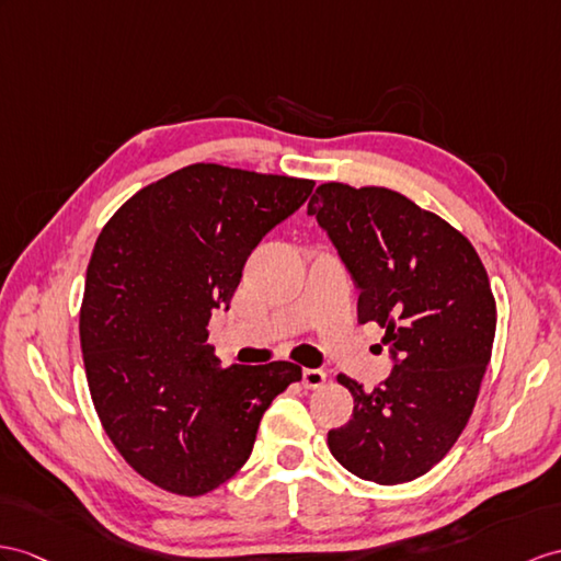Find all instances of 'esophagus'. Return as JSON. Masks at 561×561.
<instances>
[{
  "label": "esophagus",
  "instance_id": "esophagus-1",
  "mask_svg": "<svg viewBox=\"0 0 561 561\" xmlns=\"http://www.w3.org/2000/svg\"><path fill=\"white\" fill-rule=\"evenodd\" d=\"M302 383H305V388H311V390L321 388L325 383V371L323 368H305Z\"/></svg>",
  "mask_w": 561,
  "mask_h": 561
}]
</instances>
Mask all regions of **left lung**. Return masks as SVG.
Instances as JSON below:
<instances>
[{
  "mask_svg": "<svg viewBox=\"0 0 561 561\" xmlns=\"http://www.w3.org/2000/svg\"><path fill=\"white\" fill-rule=\"evenodd\" d=\"M359 293V323L386 328L380 388L354 394L328 447L364 481L398 485L431 471L473 412L493 352L497 309L481 256L440 216L388 187L325 183L309 202Z\"/></svg>",
  "mask_w": 561,
  "mask_h": 561,
  "instance_id": "left-lung-1",
  "label": "left lung"
}]
</instances>
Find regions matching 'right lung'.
Returning a JSON list of instances; mask_svg holds the SVG:
<instances>
[{
    "label": "right lung",
    "instance_id": "1",
    "mask_svg": "<svg viewBox=\"0 0 561 561\" xmlns=\"http://www.w3.org/2000/svg\"><path fill=\"white\" fill-rule=\"evenodd\" d=\"M311 190L193 163L133 195L94 242L80 309L92 402L121 457L169 493L195 497L233 478L273 398L302 378L290 362L224 368L207 325L252 250Z\"/></svg>",
    "mask_w": 561,
    "mask_h": 561
}]
</instances>
